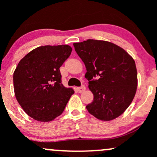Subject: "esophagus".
Listing matches in <instances>:
<instances>
[{
  "label": "esophagus",
  "instance_id": "esophagus-1",
  "mask_svg": "<svg viewBox=\"0 0 157 157\" xmlns=\"http://www.w3.org/2000/svg\"><path fill=\"white\" fill-rule=\"evenodd\" d=\"M77 90L79 93H83V92L85 91V90H86V87H85L84 85H82L81 86H79V87H77Z\"/></svg>",
  "mask_w": 157,
  "mask_h": 157
}]
</instances>
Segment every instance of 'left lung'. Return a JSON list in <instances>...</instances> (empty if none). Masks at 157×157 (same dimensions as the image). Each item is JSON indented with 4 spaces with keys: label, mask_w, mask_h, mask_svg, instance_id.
Instances as JSON below:
<instances>
[{
    "label": "left lung",
    "mask_w": 157,
    "mask_h": 157,
    "mask_svg": "<svg viewBox=\"0 0 157 157\" xmlns=\"http://www.w3.org/2000/svg\"><path fill=\"white\" fill-rule=\"evenodd\" d=\"M74 46L86 66L85 77L93 94L86 109L98 119H115L135 96L137 73L134 59L121 47L105 41L88 39Z\"/></svg>",
    "instance_id": "1"
}]
</instances>
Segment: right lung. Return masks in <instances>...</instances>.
Listing matches in <instances>:
<instances>
[{"mask_svg": "<svg viewBox=\"0 0 157 157\" xmlns=\"http://www.w3.org/2000/svg\"><path fill=\"white\" fill-rule=\"evenodd\" d=\"M69 45L38 47L20 60L13 73V87L19 104L29 116L51 121L59 116L74 93L61 83L60 67L69 58Z\"/></svg>", "mask_w": 157, "mask_h": 157, "instance_id": "1", "label": "right lung"}]
</instances>
